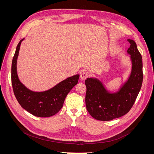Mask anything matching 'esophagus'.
Wrapping results in <instances>:
<instances>
[{
    "mask_svg": "<svg viewBox=\"0 0 154 154\" xmlns=\"http://www.w3.org/2000/svg\"><path fill=\"white\" fill-rule=\"evenodd\" d=\"M90 74L85 71H82L80 74V78L82 80H85L89 76Z\"/></svg>",
    "mask_w": 154,
    "mask_h": 154,
    "instance_id": "esophagus-1",
    "label": "esophagus"
}]
</instances>
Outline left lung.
Segmentation results:
<instances>
[{"label":"left lung","mask_w":154,"mask_h":154,"mask_svg":"<svg viewBox=\"0 0 154 154\" xmlns=\"http://www.w3.org/2000/svg\"><path fill=\"white\" fill-rule=\"evenodd\" d=\"M130 47L127 50L131 61V71L126 80L116 91H109L97 78H88L85 103L92 118L100 121H110L128 113L132 108L142 86L143 60L136 42L128 39Z\"/></svg>","instance_id":"8db88e82"}]
</instances>
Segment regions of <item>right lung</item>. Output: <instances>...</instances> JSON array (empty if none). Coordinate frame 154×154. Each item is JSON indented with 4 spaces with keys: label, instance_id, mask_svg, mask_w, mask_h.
<instances>
[{
    "label": "right lung",
    "instance_id": "right-lung-1",
    "mask_svg": "<svg viewBox=\"0 0 154 154\" xmlns=\"http://www.w3.org/2000/svg\"><path fill=\"white\" fill-rule=\"evenodd\" d=\"M24 40L17 45L12 61L11 82L14 94L22 108L31 114L41 118L50 117L62 108L69 92L78 83L80 74L69 77L47 91L35 92L29 89L20 82L17 74V59Z\"/></svg>",
    "mask_w": 154,
    "mask_h": 154
}]
</instances>
